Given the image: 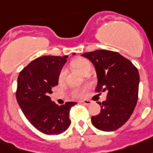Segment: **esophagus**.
I'll return each instance as SVG.
<instances>
[{
  "mask_svg": "<svg viewBox=\"0 0 153 153\" xmlns=\"http://www.w3.org/2000/svg\"><path fill=\"white\" fill-rule=\"evenodd\" d=\"M81 102H83L84 104H85V105H90V103L92 102V101L91 100H82L81 101Z\"/></svg>",
  "mask_w": 153,
  "mask_h": 153,
  "instance_id": "obj_1",
  "label": "esophagus"
}]
</instances>
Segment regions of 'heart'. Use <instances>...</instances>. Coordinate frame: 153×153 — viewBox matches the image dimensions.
Listing matches in <instances>:
<instances>
[{
    "label": "heart",
    "mask_w": 153,
    "mask_h": 153,
    "mask_svg": "<svg viewBox=\"0 0 153 153\" xmlns=\"http://www.w3.org/2000/svg\"><path fill=\"white\" fill-rule=\"evenodd\" d=\"M72 67H74L75 68L78 69L79 71L82 73H85L87 71L91 69V63L87 59H85V58H77L72 61L71 63ZM66 75V70L63 68L59 72V81H63V79L65 77ZM86 93V90L85 88H76L74 90H72V95L75 98H82L85 95Z\"/></svg>",
    "instance_id": "heart-1"
}]
</instances>
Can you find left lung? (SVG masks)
Listing matches in <instances>:
<instances>
[{"instance_id": "1", "label": "left lung", "mask_w": 153, "mask_h": 153, "mask_svg": "<svg viewBox=\"0 0 153 153\" xmlns=\"http://www.w3.org/2000/svg\"><path fill=\"white\" fill-rule=\"evenodd\" d=\"M97 72L95 92L107 91V100L99 104L100 114L91 117L94 127L102 131H113L126 123L138 101L139 75L138 69L120 53L107 50L84 53Z\"/></svg>"}]
</instances>
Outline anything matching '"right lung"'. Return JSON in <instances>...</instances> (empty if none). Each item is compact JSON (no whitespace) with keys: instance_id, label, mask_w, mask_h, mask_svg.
Here are the masks:
<instances>
[{"instance_id":"1","label":"right lung","mask_w":153,"mask_h":153,"mask_svg":"<svg viewBox=\"0 0 153 153\" xmlns=\"http://www.w3.org/2000/svg\"><path fill=\"white\" fill-rule=\"evenodd\" d=\"M68 58L39 57L26 66L18 77V103L30 123L45 134L63 133L71 124L69 112L76 102L59 106L49 96L58 85L59 72Z\"/></svg>"}]
</instances>
